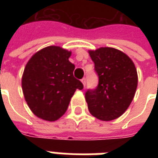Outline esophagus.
Returning <instances> with one entry per match:
<instances>
[{
    "label": "esophagus",
    "mask_w": 158,
    "mask_h": 158,
    "mask_svg": "<svg viewBox=\"0 0 158 158\" xmlns=\"http://www.w3.org/2000/svg\"><path fill=\"white\" fill-rule=\"evenodd\" d=\"M82 83H83V84H84V86L85 87V85H86V79L85 78H83V79H81Z\"/></svg>",
    "instance_id": "obj_1"
}]
</instances>
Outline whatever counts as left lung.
Wrapping results in <instances>:
<instances>
[{"mask_svg":"<svg viewBox=\"0 0 158 158\" xmlns=\"http://www.w3.org/2000/svg\"><path fill=\"white\" fill-rule=\"evenodd\" d=\"M98 75L95 89H88L85 99L89 112L104 121L120 117L130 105L138 85L132 60L121 51L101 48L89 51Z\"/></svg>","mask_w":158,"mask_h":158,"instance_id":"left-lung-1","label":"left lung"}]
</instances>
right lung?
Returning a JSON list of instances; mask_svg holds the SVG:
<instances>
[{
  "label": "right lung",
  "instance_id": "add662e5",
  "mask_svg": "<svg viewBox=\"0 0 158 158\" xmlns=\"http://www.w3.org/2000/svg\"><path fill=\"white\" fill-rule=\"evenodd\" d=\"M71 52L57 46L38 51L26 64L22 89L27 104L38 117L55 121L66 111L76 89L84 85L73 74Z\"/></svg>",
  "mask_w": 158,
  "mask_h": 158
}]
</instances>
